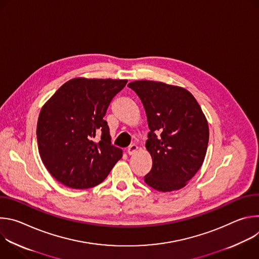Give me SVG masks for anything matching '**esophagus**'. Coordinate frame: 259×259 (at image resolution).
Returning a JSON list of instances; mask_svg holds the SVG:
<instances>
[{
	"label": "esophagus",
	"mask_w": 259,
	"mask_h": 259,
	"mask_svg": "<svg viewBox=\"0 0 259 259\" xmlns=\"http://www.w3.org/2000/svg\"><path fill=\"white\" fill-rule=\"evenodd\" d=\"M137 150H138V146H137V145H135V144H131V145L128 147L127 153H128V155H129V156H133V155H135V154H136Z\"/></svg>",
	"instance_id": "obj_1"
}]
</instances>
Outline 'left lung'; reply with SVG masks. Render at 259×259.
<instances>
[{
    "label": "left lung",
    "instance_id": "8db88e82",
    "mask_svg": "<svg viewBox=\"0 0 259 259\" xmlns=\"http://www.w3.org/2000/svg\"><path fill=\"white\" fill-rule=\"evenodd\" d=\"M128 87L140 98L150 129L145 147L153 167L145 183L163 193L184 188L203 165L209 141L200 104L179 86L141 80Z\"/></svg>",
    "mask_w": 259,
    "mask_h": 259
}]
</instances>
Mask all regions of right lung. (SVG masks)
<instances>
[{
    "instance_id": "1",
    "label": "right lung",
    "mask_w": 259,
    "mask_h": 259,
    "mask_svg": "<svg viewBox=\"0 0 259 259\" xmlns=\"http://www.w3.org/2000/svg\"><path fill=\"white\" fill-rule=\"evenodd\" d=\"M127 80L75 78L43 105L36 125L41 159L50 174L71 189L101 183L123 152L112 145L103 120L113 97ZM101 134L100 142H94Z\"/></svg>"
}]
</instances>
